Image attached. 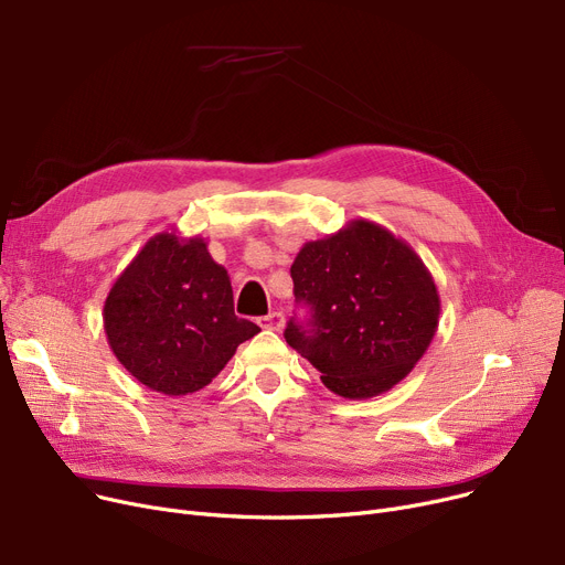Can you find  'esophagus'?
Segmentation results:
<instances>
[{
  "mask_svg": "<svg viewBox=\"0 0 565 565\" xmlns=\"http://www.w3.org/2000/svg\"><path fill=\"white\" fill-rule=\"evenodd\" d=\"M260 328L263 330H273V332H281L284 330V316L279 311L267 313L265 318H260Z\"/></svg>",
  "mask_w": 565,
  "mask_h": 565,
  "instance_id": "esophagus-1",
  "label": "esophagus"
}]
</instances>
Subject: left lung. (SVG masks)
<instances>
[{
	"label": "left lung",
	"mask_w": 565,
	"mask_h": 565,
	"mask_svg": "<svg viewBox=\"0 0 565 565\" xmlns=\"http://www.w3.org/2000/svg\"><path fill=\"white\" fill-rule=\"evenodd\" d=\"M307 324L290 318L286 343L320 371L330 392L373 398L390 392L428 350L439 292L405 241L369 220L307 243L290 265Z\"/></svg>",
	"instance_id": "1"
}]
</instances>
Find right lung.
Wrapping results in <instances>:
<instances>
[{
  "instance_id": "right-lung-1",
  "label": "right lung",
  "mask_w": 565,
  "mask_h": 565,
  "mask_svg": "<svg viewBox=\"0 0 565 565\" xmlns=\"http://www.w3.org/2000/svg\"><path fill=\"white\" fill-rule=\"evenodd\" d=\"M116 360L143 387L188 396L260 332L233 311L228 273L203 237L158 233L118 275L103 309Z\"/></svg>"
}]
</instances>
